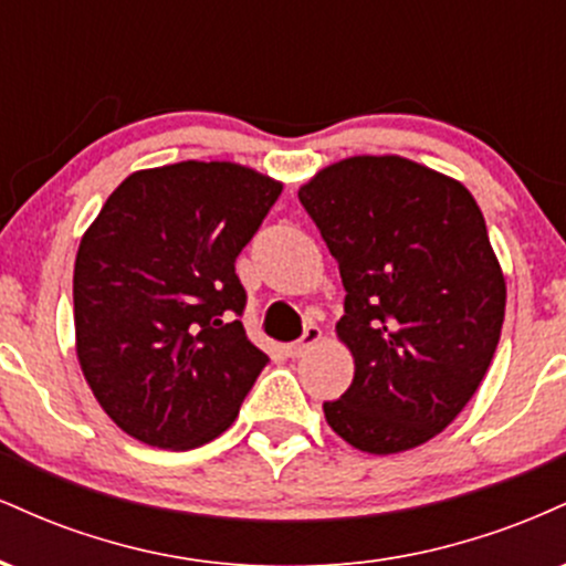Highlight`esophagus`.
<instances>
[{"label": "esophagus", "instance_id": "esophagus-1", "mask_svg": "<svg viewBox=\"0 0 566 566\" xmlns=\"http://www.w3.org/2000/svg\"><path fill=\"white\" fill-rule=\"evenodd\" d=\"M319 340H322V329L311 324V327H305V333H303L301 340L290 343V346H287V356H292V359H297V356H303L305 350L314 348Z\"/></svg>", "mask_w": 566, "mask_h": 566}]
</instances>
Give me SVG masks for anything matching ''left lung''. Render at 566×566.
Masks as SVG:
<instances>
[{
	"label": "left lung",
	"instance_id": "8db88e82",
	"mask_svg": "<svg viewBox=\"0 0 566 566\" xmlns=\"http://www.w3.org/2000/svg\"><path fill=\"white\" fill-rule=\"evenodd\" d=\"M297 199L340 269L354 380L324 418L350 447L412 450L463 412L495 356L505 279L469 188L405 157L324 167Z\"/></svg>",
	"mask_w": 566,
	"mask_h": 566
}]
</instances>
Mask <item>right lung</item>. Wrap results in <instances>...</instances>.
Here are the masks:
<instances>
[{
  "instance_id": "right-lung-1",
  "label": "right lung",
  "mask_w": 566,
  "mask_h": 566,
  "mask_svg": "<svg viewBox=\"0 0 566 566\" xmlns=\"http://www.w3.org/2000/svg\"><path fill=\"white\" fill-rule=\"evenodd\" d=\"M282 184L231 161L133 172L74 263L76 356L97 405L159 450H193L237 420L269 356L247 340L239 252Z\"/></svg>"
}]
</instances>
